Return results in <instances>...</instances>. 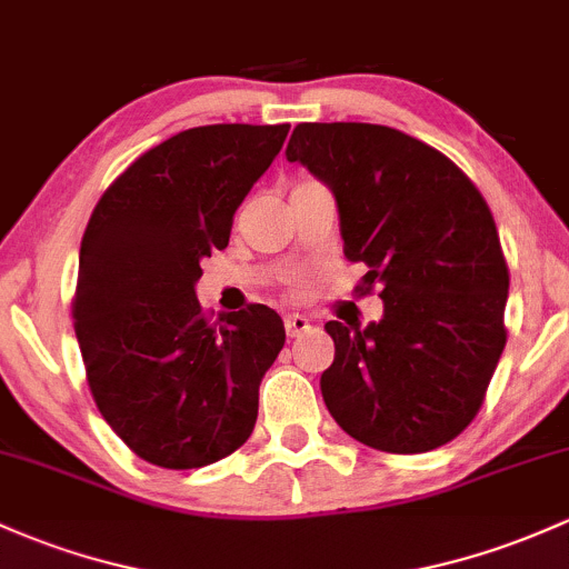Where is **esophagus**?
Returning a JSON list of instances; mask_svg holds the SVG:
<instances>
[{
  "mask_svg": "<svg viewBox=\"0 0 569 569\" xmlns=\"http://www.w3.org/2000/svg\"><path fill=\"white\" fill-rule=\"evenodd\" d=\"M309 320L303 315H287L284 317V331L290 339H298V336H303L309 331Z\"/></svg>",
  "mask_w": 569,
  "mask_h": 569,
  "instance_id": "esophagus-1",
  "label": "esophagus"
}]
</instances>
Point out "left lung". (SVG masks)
Instances as JSON below:
<instances>
[{
  "label": "left lung",
  "mask_w": 569,
  "mask_h": 569,
  "mask_svg": "<svg viewBox=\"0 0 569 569\" xmlns=\"http://www.w3.org/2000/svg\"><path fill=\"white\" fill-rule=\"evenodd\" d=\"M287 160L331 187L345 258L382 284V320L326 322L336 345L320 390L352 439L426 453L472 423L505 350L510 273L478 187L393 127L298 124Z\"/></svg>",
  "instance_id": "left-lung-1"
}]
</instances>
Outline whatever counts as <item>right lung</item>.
Segmentation results:
<instances>
[{"mask_svg": "<svg viewBox=\"0 0 569 569\" xmlns=\"http://www.w3.org/2000/svg\"><path fill=\"white\" fill-rule=\"evenodd\" d=\"M287 132L192 127L140 154L91 211L72 301L87 380L121 442L157 467H206L254 429L282 317L252 303L211 322L194 284Z\"/></svg>", "mask_w": 569, "mask_h": 569, "instance_id": "add662e5", "label": "right lung"}]
</instances>
